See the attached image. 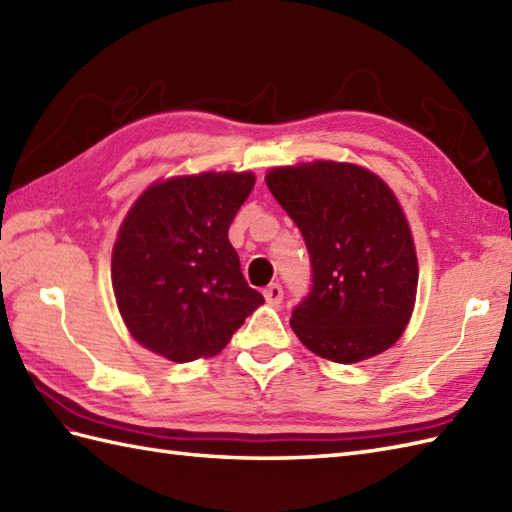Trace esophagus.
I'll list each match as a JSON object with an SVG mask.
<instances>
[{
	"mask_svg": "<svg viewBox=\"0 0 512 512\" xmlns=\"http://www.w3.org/2000/svg\"><path fill=\"white\" fill-rule=\"evenodd\" d=\"M264 299L270 303V306H279L281 299H284V288H281V284H270L264 290Z\"/></svg>",
	"mask_w": 512,
	"mask_h": 512,
	"instance_id": "1",
	"label": "esophagus"
}]
</instances>
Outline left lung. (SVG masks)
<instances>
[{"mask_svg":"<svg viewBox=\"0 0 512 512\" xmlns=\"http://www.w3.org/2000/svg\"><path fill=\"white\" fill-rule=\"evenodd\" d=\"M266 184L303 235L312 288L290 325L317 356L352 365L394 345L411 319L418 259L407 217L376 173L317 160Z\"/></svg>","mask_w":512,"mask_h":512,"instance_id":"left-lung-1","label":"left lung"}]
</instances>
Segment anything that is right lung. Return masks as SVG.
<instances>
[{"mask_svg":"<svg viewBox=\"0 0 512 512\" xmlns=\"http://www.w3.org/2000/svg\"><path fill=\"white\" fill-rule=\"evenodd\" d=\"M250 171L156 182L129 209L112 253L118 310L134 339L173 363L213 356L264 303L246 284L228 226Z\"/></svg>","mask_w":512,"mask_h":512,"instance_id":"add662e5","label":"right lung"}]
</instances>
